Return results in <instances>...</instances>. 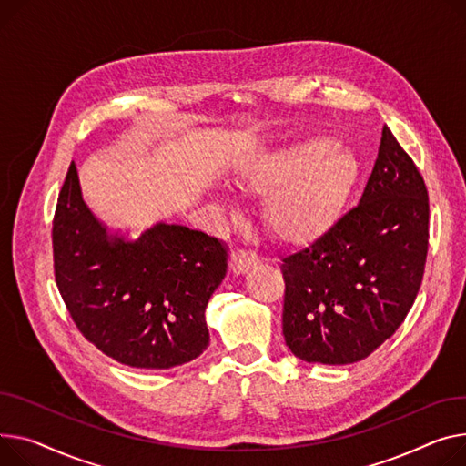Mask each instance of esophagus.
<instances>
[{
	"mask_svg": "<svg viewBox=\"0 0 466 466\" xmlns=\"http://www.w3.org/2000/svg\"><path fill=\"white\" fill-rule=\"evenodd\" d=\"M257 258L249 253H232L230 255V271L232 275H245L249 273L253 268H257Z\"/></svg>",
	"mask_w": 466,
	"mask_h": 466,
	"instance_id": "34e87169",
	"label": "esophagus"
}]
</instances>
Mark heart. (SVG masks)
<instances>
[{"mask_svg": "<svg viewBox=\"0 0 466 466\" xmlns=\"http://www.w3.org/2000/svg\"><path fill=\"white\" fill-rule=\"evenodd\" d=\"M363 176L360 153L328 137L257 153L236 170L239 187L262 197L269 234L292 247L315 245L343 223Z\"/></svg>", "mask_w": 466, "mask_h": 466, "instance_id": "heart-1", "label": "heart"}]
</instances>
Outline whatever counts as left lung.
<instances>
[{
    "instance_id": "8db88e82",
    "label": "left lung",
    "mask_w": 466,
    "mask_h": 466,
    "mask_svg": "<svg viewBox=\"0 0 466 466\" xmlns=\"http://www.w3.org/2000/svg\"><path fill=\"white\" fill-rule=\"evenodd\" d=\"M427 238L425 181L384 127L360 206L326 239L281 264L283 335L292 354L347 365L375 352L418 296Z\"/></svg>"
}]
</instances>
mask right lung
Here are the masks:
<instances>
[{"label": "right lung", "mask_w": 466, "mask_h": 466, "mask_svg": "<svg viewBox=\"0 0 466 466\" xmlns=\"http://www.w3.org/2000/svg\"><path fill=\"white\" fill-rule=\"evenodd\" d=\"M52 241L59 294L101 352L137 369H170L208 349L206 305L228 268L219 239L163 221L138 238L108 230L84 202L73 163Z\"/></svg>", "instance_id": "obj_1"}]
</instances>
